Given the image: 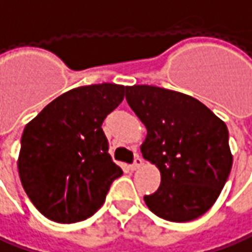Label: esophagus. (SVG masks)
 Returning a JSON list of instances; mask_svg holds the SVG:
<instances>
[{
    "label": "esophagus",
    "instance_id": "1",
    "mask_svg": "<svg viewBox=\"0 0 252 252\" xmlns=\"http://www.w3.org/2000/svg\"><path fill=\"white\" fill-rule=\"evenodd\" d=\"M142 162H143V160L140 158L139 156H136V157H135V160H133V162H132V164H131V169H132V171H135V169H138L140 167V165H142Z\"/></svg>",
    "mask_w": 252,
    "mask_h": 252
}]
</instances>
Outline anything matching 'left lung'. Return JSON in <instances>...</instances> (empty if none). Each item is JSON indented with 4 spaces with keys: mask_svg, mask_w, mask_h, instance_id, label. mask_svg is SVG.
I'll use <instances>...</instances> for the list:
<instances>
[{
    "mask_svg": "<svg viewBox=\"0 0 252 252\" xmlns=\"http://www.w3.org/2000/svg\"><path fill=\"white\" fill-rule=\"evenodd\" d=\"M129 107L148 129L142 156L161 174L145 196L149 210L171 222L201 217L217 201L232 169L226 124L194 97L153 85L126 87Z\"/></svg>",
    "mask_w": 252,
    "mask_h": 252,
    "instance_id": "obj_1",
    "label": "left lung"
}]
</instances>
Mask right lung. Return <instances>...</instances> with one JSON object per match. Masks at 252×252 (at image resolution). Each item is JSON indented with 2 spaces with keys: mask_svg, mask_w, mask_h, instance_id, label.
<instances>
[{
  "mask_svg": "<svg viewBox=\"0 0 252 252\" xmlns=\"http://www.w3.org/2000/svg\"><path fill=\"white\" fill-rule=\"evenodd\" d=\"M126 87L94 84L64 92L25 126L18 169L23 189L47 218L73 223L92 217L123 169L102 129Z\"/></svg>",
  "mask_w": 252,
  "mask_h": 252,
  "instance_id": "right-lung-1",
  "label": "right lung"
}]
</instances>
